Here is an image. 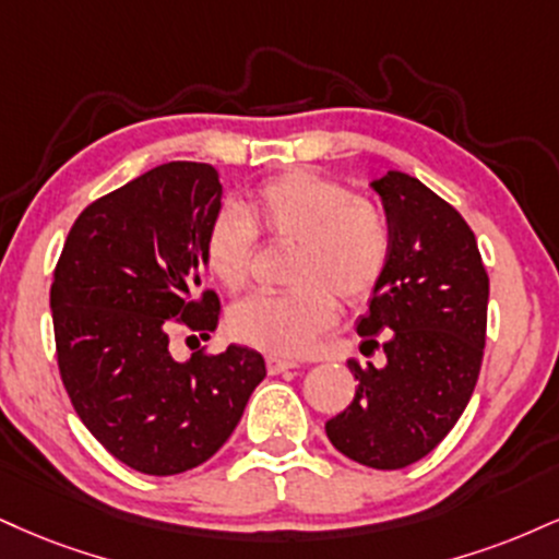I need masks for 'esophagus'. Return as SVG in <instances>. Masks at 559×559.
Listing matches in <instances>:
<instances>
[{"instance_id": "esophagus-1", "label": "esophagus", "mask_w": 559, "mask_h": 559, "mask_svg": "<svg viewBox=\"0 0 559 559\" xmlns=\"http://www.w3.org/2000/svg\"><path fill=\"white\" fill-rule=\"evenodd\" d=\"M265 367H267V372H271V374H281V372H288V369L299 367V361L284 359V356H267Z\"/></svg>"}]
</instances>
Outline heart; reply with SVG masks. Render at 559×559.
<instances>
[{"instance_id": "obj_1", "label": "heart", "mask_w": 559, "mask_h": 559, "mask_svg": "<svg viewBox=\"0 0 559 559\" xmlns=\"http://www.w3.org/2000/svg\"><path fill=\"white\" fill-rule=\"evenodd\" d=\"M258 231L297 250L288 262L286 294H260L228 314L234 338L262 352L305 354L335 318V293L344 301L372 294L390 258V226L372 200L354 198L341 181L294 171L262 185L247 215L224 207L205 237V262L228 292L250 278Z\"/></svg>"}]
</instances>
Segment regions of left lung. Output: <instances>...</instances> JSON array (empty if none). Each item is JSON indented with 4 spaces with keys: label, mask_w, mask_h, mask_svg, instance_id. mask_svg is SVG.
I'll return each instance as SVG.
<instances>
[{
    "label": "left lung",
    "mask_w": 559,
    "mask_h": 559,
    "mask_svg": "<svg viewBox=\"0 0 559 559\" xmlns=\"http://www.w3.org/2000/svg\"><path fill=\"white\" fill-rule=\"evenodd\" d=\"M369 187L385 211L390 258L356 333L369 346L385 333V365L348 361L354 401L325 432L352 461L390 472L432 453L472 401L489 278L474 231L427 185L390 169Z\"/></svg>",
    "instance_id": "8db88e82"
}]
</instances>
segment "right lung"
Returning <instances> with one entry per match:
<instances>
[{
	"mask_svg": "<svg viewBox=\"0 0 559 559\" xmlns=\"http://www.w3.org/2000/svg\"><path fill=\"white\" fill-rule=\"evenodd\" d=\"M221 200L211 164L156 166L78 215L53 271V338L72 406L140 474L190 472L218 453L265 378V359L239 344L185 361L169 352L177 318L192 331L218 325L203 278Z\"/></svg>",
	"mask_w": 559,
	"mask_h": 559,
	"instance_id": "right-lung-1",
	"label": "right lung"
}]
</instances>
